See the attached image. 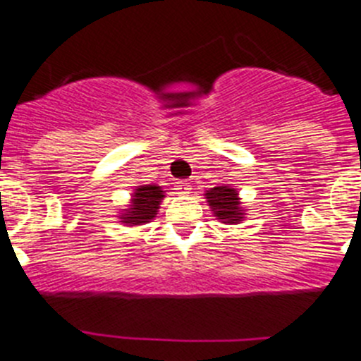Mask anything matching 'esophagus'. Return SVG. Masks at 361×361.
Segmentation results:
<instances>
[{
    "instance_id": "esophagus-1",
    "label": "esophagus",
    "mask_w": 361,
    "mask_h": 361,
    "mask_svg": "<svg viewBox=\"0 0 361 361\" xmlns=\"http://www.w3.org/2000/svg\"><path fill=\"white\" fill-rule=\"evenodd\" d=\"M175 190H177V193L180 195H188L191 191V186L190 183H186V180H178V183H175Z\"/></svg>"
}]
</instances>
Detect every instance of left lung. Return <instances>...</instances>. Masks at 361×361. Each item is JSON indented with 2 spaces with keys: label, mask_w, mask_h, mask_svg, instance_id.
I'll use <instances>...</instances> for the list:
<instances>
[{
  "label": "left lung",
  "mask_w": 361,
  "mask_h": 361,
  "mask_svg": "<svg viewBox=\"0 0 361 361\" xmlns=\"http://www.w3.org/2000/svg\"><path fill=\"white\" fill-rule=\"evenodd\" d=\"M209 207L216 219H219L225 225H238L245 219L246 209L243 207V202L239 198V191L235 188L223 184V186L211 188L204 193Z\"/></svg>",
  "instance_id": "8db88e82"
}]
</instances>
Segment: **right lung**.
Instances as JSON below:
<instances>
[{
    "mask_svg": "<svg viewBox=\"0 0 361 361\" xmlns=\"http://www.w3.org/2000/svg\"><path fill=\"white\" fill-rule=\"evenodd\" d=\"M164 198V191L157 184H143L135 186L131 193V200L126 205V209H120L118 219L122 225L140 226L149 223L156 218L159 205Z\"/></svg>",
    "mask_w": 361,
    "mask_h": 361,
    "instance_id": "right-lung-1",
    "label": "right lung"
}]
</instances>
